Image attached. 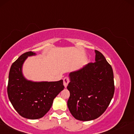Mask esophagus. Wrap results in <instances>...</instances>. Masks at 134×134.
<instances>
[{"label":"esophagus","instance_id":"1","mask_svg":"<svg viewBox=\"0 0 134 134\" xmlns=\"http://www.w3.org/2000/svg\"><path fill=\"white\" fill-rule=\"evenodd\" d=\"M69 82H70V80H69V79L68 78V77H65V78L64 79V87H65V88L67 87V85H68Z\"/></svg>","mask_w":134,"mask_h":134}]
</instances>
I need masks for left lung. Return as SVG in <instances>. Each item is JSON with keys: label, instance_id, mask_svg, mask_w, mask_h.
<instances>
[{"label": "left lung", "instance_id": "8db88e82", "mask_svg": "<svg viewBox=\"0 0 134 134\" xmlns=\"http://www.w3.org/2000/svg\"><path fill=\"white\" fill-rule=\"evenodd\" d=\"M96 62L69 74L70 92L67 106L75 119L94 120L107 109L115 91L112 67L99 51H95Z\"/></svg>", "mask_w": 134, "mask_h": 134}]
</instances>
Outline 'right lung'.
<instances>
[{"instance_id": "right-lung-1", "label": "right lung", "mask_w": 134, "mask_h": 134, "mask_svg": "<svg viewBox=\"0 0 134 134\" xmlns=\"http://www.w3.org/2000/svg\"><path fill=\"white\" fill-rule=\"evenodd\" d=\"M35 55L27 52L11 65L9 75L7 93L11 104L24 118L38 119L50 110L55 97L64 90L63 80L56 82H32L27 80L22 67L27 57Z\"/></svg>"}]
</instances>
